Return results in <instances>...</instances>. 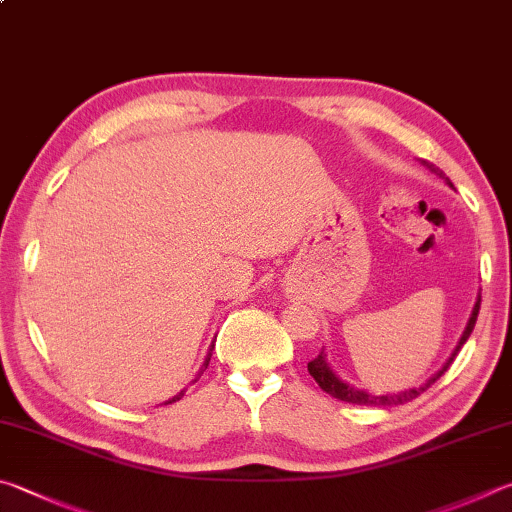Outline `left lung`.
Masks as SVG:
<instances>
[{
    "label": "left lung",
    "mask_w": 512,
    "mask_h": 512,
    "mask_svg": "<svg viewBox=\"0 0 512 512\" xmlns=\"http://www.w3.org/2000/svg\"><path fill=\"white\" fill-rule=\"evenodd\" d=\"M420 164L432 170L434 175L443 177L447 186H452V182L443 175L441 168H436L434 164H429V161H425V159H420ZM452 188H454V186H452ZM479 306H481V294L477 297V303H474L472 315H470V319H468V326H465L463 335H461V339H459V344H456V348H454L452 355H450V360H447V362L443 364L441 371L434 373L432 378H429V380L423 384V387H418V389H407V391H400V393H387V396H373V393L364 391V389H357V387H353V384H348V382H344L342 378H339V375L333 371V366L328 364V357H326L324 351H321V353L315 357V360L308 362V371H310L312 378H315V382L319 384V387L324 389L326 393H330V396L337 398V400L351 402V405H366V407H393V405H405V402L414 400V398L420 396V393L427 391L438 378H441V375H443L447 369H450L452 362H454V357L459 355V351H461V346H463L465 342H468V337L472 335L474 324H477V317H479Z\"/></svg>",
    "instance_id": "obj_1"
}]
</instances>
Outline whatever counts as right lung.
Returning a JSON list of instances; mask_svg holds the SVG:
<instances>
[{
  "label": "right lung",
  "mask_w": 512,
  "mask_h": 512,
  "mask_svg": "<svg viewBox=\"0 0 512 512\" xmlns=\"http://www.w3.org/2000/svg\"><path fill=\"white\" fill-rule=\"evenodd\" d=\"M211 351H213V346L209 348V355H206V360H204V364H202V371L206 369V366H209V360H211ZM202 371H200V373H202ZM193 382H195V380H193ZM182 396H184V391H182V393H177V396H175V398H170L168 402H175V400H179V398H182Z\"/></svg>",
  "instance_id": "1"
}]
</instances>
